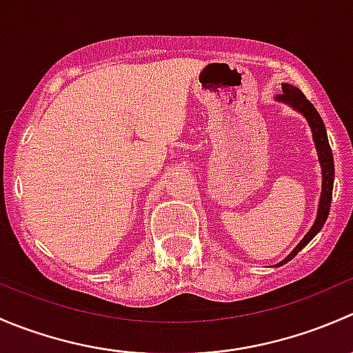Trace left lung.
I'll return each mask as SVG.
<instances>
[{
	"label": "left lung",
	"mask_w": 353,
	"mask_h": 353,
	"mask_svg": "<svg viewBox=\"0 0 353 353\" xmlns=\"http://www.w3.org/2000/svg\"><path fill=\"white\" fill-rule=\"evenodd\" d=\"M275 101L283 102V104L290 105L292 109H295L297 112H301L302 116L305 117L307 121L309 128L312 131V141L316 145V152H318V159H319V165H321V198H319V205H318V215H316L314 223L309 229V232L305 234L304 239L301 241L294 248V251L287 256L283 261H280L279 265L275 266H282L285 263L290 261L302 248H305L309 243H311L312 237L323 229L325 225L326 219H328L330 213V206H331V196H333V181H334V163H333V152H331L330 141H328V134H326V128L325 123H323L321 116L316 110L314 105L305 99V95L299 90L297 87L290 83H282V94H279L275 97Z\"/></svg>",
	"instance_id": "8db88e82"
}]
</instances>
